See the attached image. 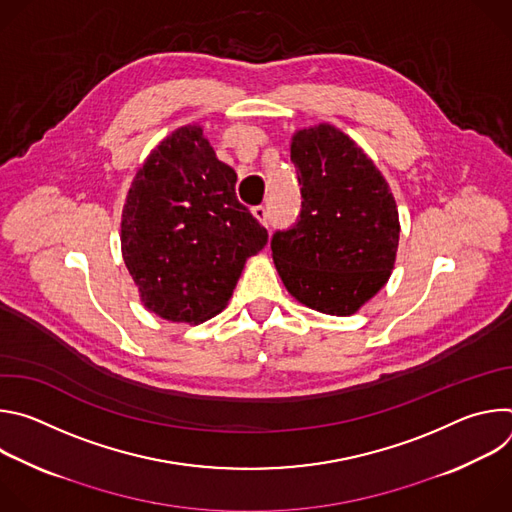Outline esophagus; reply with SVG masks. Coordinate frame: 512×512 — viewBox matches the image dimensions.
Wrapping results in <instances>:
<instances>
[{
	"label": "esophagus",
	"mask_w": 512,
	"mask_h": 512,
	"mask_svg": "<svg viewBox=\"0 0 512 512\" xmlns=\"http://www.w3.org/2000/svg\"><path fill=\"white\" fill-rule=\"evenodd\" d=\"M251 212H253V216L257 218V221H259L261 225H265V227L269 225V223H267V208H265V206H261V204H259V206H253Z\"/></svg>",
	"instance_id": "obj_1"
}]
</instances>
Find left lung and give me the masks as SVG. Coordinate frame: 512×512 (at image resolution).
Instances as JSON below:
<instances>
[{"instance_id": "8db88e82", "label": "left lung", "mask_w": 512, "mask_h": 512, "mask_svg": "<svg viewBox=\"0 0 512 512\" xmlns=\"http://www.w3.org/2000/svg\"><path fill=\"white\" fill-rule=\"evenodd\" d=\"M302 186L294 227L275 231L273 261L304 306L350 316L387 283L399 245V212L389 184L358 145L332 125L291 141Z\"/></svg>"}]
</instances>
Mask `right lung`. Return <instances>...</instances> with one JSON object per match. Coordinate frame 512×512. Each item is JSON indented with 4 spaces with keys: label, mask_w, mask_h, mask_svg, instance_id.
Here are the masks:
<instances>
[{
    "label": "right lung",
    "mask_w": 512,
    "mask_h": 512,
    "mask_svg": "<svg viewBox=\"0 0 512 512\" xmlns=\"http://www.w3.org/2000/svg\"><path fill=\"white\" fill-rule=\"evenodd\" d=\"M237 174L202 127L168 135L135 174L121 218L123 261L141 302L170 322H204L233 296L267 231L239 202Z\"/></svg>",
    "instance_id": "1"
}]
</instances>
